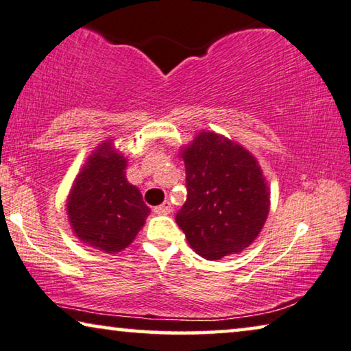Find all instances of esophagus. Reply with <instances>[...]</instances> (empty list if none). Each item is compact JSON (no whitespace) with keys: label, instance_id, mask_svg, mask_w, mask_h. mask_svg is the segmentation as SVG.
I'll return each mask as SVG.
<instances>
[{"label":"esophagus","instance_id":"esophagus-1","mask_svg":"<svg viewBox=\"0 0 351 351\" xmlns=\"http://www.w3.org/2000/svg\"><path fill=\"white\" fill-rule=\"evenodd\" d=\"M154 212H155V213H158V215H167V213H171V212H172V206H171V202H169V201H165L163 204L156 206L155 209H154Z\"/></svg>","mask_w":351,"mask_h":351}]
</instances>
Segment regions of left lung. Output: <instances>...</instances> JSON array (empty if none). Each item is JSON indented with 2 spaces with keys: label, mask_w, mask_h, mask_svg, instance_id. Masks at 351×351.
<instances>
[{
  "label": "left lung",
  "mask_w": 351,
  "mask_h": 351,
  "mask_svg": "<svg viewBox=\"0 0 351 351\" xmlns=\"http://www.w3.org/2000/svg\"><path fill=\"white\" fill-rule=\"evenodd\" d=\"M186 201L176 221L207 260L239 253L263 230L269 191L256 160L215 133H199L182 154Z\"/></svg>",
  "instance_id": "1"
}]
</instances>
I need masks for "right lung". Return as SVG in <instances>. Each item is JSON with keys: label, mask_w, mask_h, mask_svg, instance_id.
Instances as JSON below:
<instances>
[{"label": "right lung", "mask_w": 351, "mask_h": 351, "mask_svg": "<svg viewBox=\"0 0 351 351\" xmlns=\"http://www.w3.org/2000/svg\"><path fill=\"white\" fill-rule=\"evenodd\" d=\"M126 160L104 142L90 156L68 199L71 226L80 241L106 253L133 242L150 209L125 177Z\"/></svg>", "instance_id": "1"}]
</instances>
